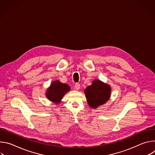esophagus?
Returning a JSON list of instances; mask_svg holds the SVG:
<instances>
[{"mask_svg":"<svg viewBox=\"0 0 155 155\" xmlns=\"http://www.w3.org/2000/svg\"><path fill=\"white\" fill-rule=\"evenodd\" d=\"M80 84L79 83H76L75 84V89L76 90H78L80 89Z\"/></svg>","mask_w":155,"mask_h":155,"instance_id":"1","label":"esophagus"}]
</instances>
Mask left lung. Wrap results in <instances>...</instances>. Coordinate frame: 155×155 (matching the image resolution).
<instances>
[{
    "label": "left lung",
    "mask_w": 155,
    "mask_h": 155,
    "mask_svg": "<svg viewBox=\"0 0 155 155\" xmlns=\"http://www.w3.org/2000/svg\"><path fill=\"white\" fill-rule=\"evenodd\" d=\"M111 87L100 80H94L86 87L84 93L87 104L91 108H96L105 104L111 96Z\"/></svg>",
    "instance_id": "left-lung-1"
}]
</instances>
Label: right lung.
Here are the masks:
<instances>
[{
  "mask_svg": "<svg viewBox=\"0 0 155 155\" xmlns=\"http://www.w3.org/2000/svg\"><path fill=\"white\" fill-rule=\"evenodd\" d=\"M71 91V87L65 83H61L59 80L53 81L47 88L45 92L46 97L51 102L59 104L64 96Z\"/></svg>",
  "mask_w": 155,
  "mask_h": 155,
  "instance_id": "1",
  "label": "right lung"
}]
</instances>
